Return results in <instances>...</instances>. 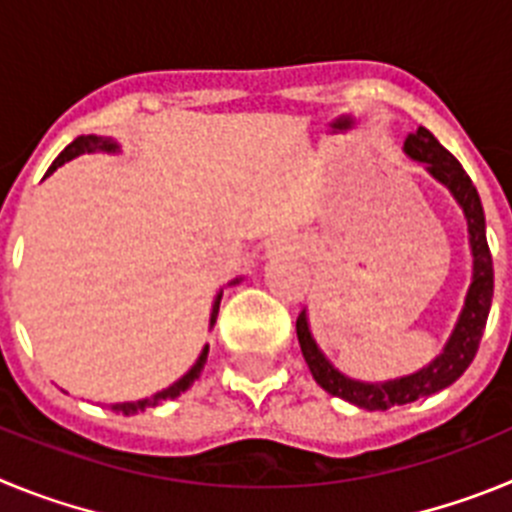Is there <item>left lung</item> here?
<instances>
[{"instance_id": "left-lung-1", "label": "left lung", "mask_w": 512, "mask_h": 512, "mask_svg": "<svg viewBox=\"0 0 512 512\" xmlns=\"http://www.w3.org/2000/svg\"><path fill=\"white\" fill-rule=\"evenodd\" d=\"M405 151L413 156L415 161H423L428 166L438 182L446 184L456 202L461 205L464 215H467L469 225V243H472L474 256V279L472 287L467 292V302L459 315L454 333H451L449 343L443 348V354L438 356L433 364H428L420 372L410 374V377L395 379V382L384 384H366L356 382V379L343 377L338 369H333L328 359L320 354V348L315 346L307 328L305 310L297 318V338H300L302 356H305L307 366H310L312 379L330 392L333 397L354 402L364 410H390L395 405H405V402H415L418 397L436 395V392L446 390L449 384H454L461 374L467 372V366L472 364L477 356L479 341L485 333L487 315H490L492 305V289H495V271H492V253L487 246L485 233V210L479 202L477 187L472 184L469 174L461 169V164L451 156L446 148L436 140L431 130L418 128L405 138Z\"/></svg>"}]
</instances>
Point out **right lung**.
I'll return each mask as SVG.
<instances>
[{
    "label": "right lung",
    "instance_id": "right-lung-1",
    "mask_svg": "<svg viewBox=\"0 0 512 512\" xmlns=\"http://www.w3.org/2000/svg\"><path fill=\"white\" fill-rule=\"evenodd\" d=\"M115 148H117L115 143H112L110 138H102V135H79V138H76L74 143H71V146H66L61 153H58V158L51 164L48 174H51V171H56L58 166L66 164V161H71V158L79 156V153H84V151H115ZM48 174H45V176H48ZM235 282H238V279H235ZM220 297H223V295H217L215 305H212L210 325H215V320H217V310H220ZM205 361H207V346L202 348V354H200V359H197V364H194L192 369H189V372L184 374L182 379H179V382L171 384L169 390L156 392V395L148 397V400L122 402V405H110V410H115V413H122V415H135V413H140V410L156 408V405H161V402H164V400H174V397H179V395H182V392H187L189 387H192V384H194V379L200 377V372H202V369H205Z\"/></svg>",
    "mask_w": 512,
    "mask_h": 512
}]
</instances>
